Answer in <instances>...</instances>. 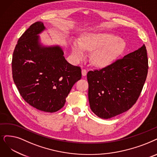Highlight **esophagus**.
Returning <instances> with one entry per match:
<instances>
[{
    "mask_svg": "<svg viewBox=\"0 0 157 157\" xmlns=\"http://www.w3.org/2000/svg\"><path fill=\"white\" fill-rule=\"evenodd\" d=\"M86 74H87L86 70H85V69H82V76L83 77L86 76Z\"/></svg>",
    "mask_w": 157,
    "mask_h": 157,
    "instance_id": "34e87169",
    "label": "esophagus"
}]
</instances>
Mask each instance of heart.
Segmentation results:
<instances>
[{
    "label": "heart",
    "instance_id": "1",
    "mask_svg": "<svg viewBox=\"0 0 157 157\" xmlns=\"http://www.w3.org/2000/svg\"><path fill=\"white\" fill-rule=\"evenodd\" d=\"M126 48V42L110 33L84 34L78 43L74 41L71 49L74 57L79 60L85 55V51H94L91 56L92 63L98 67H105L113 61Z\"/></svg>",
    "mask_w": 157,
    "mask_h": 157
}]
</instances>
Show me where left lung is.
I'll return each instance as SVG.
<instances>
[{
    "label": "left lung",
    "instance_id": "8db88e82",
    "mask_svg": "<svg viewBox=\"0 0 157 157\" xmlns=\"http://www.w3.org/2000/svg\"><path fill=\"white\" fill-rule=\"evenodd\" d=\"M148 70L145 45L101 70L87 74L91 111L108 119L129 110L139 98Z\"/></svg>",
    "mask_w": 157,
    "mask_h": 157
}]
</instances>
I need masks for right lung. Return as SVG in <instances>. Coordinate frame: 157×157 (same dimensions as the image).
<instances>
[{"label":"right lung","mask_w":157,"mask_h":157,"mask_svg":"<svg viewBox=\"0 0 157 157\" xmlns=\"http://www.w3.org/2000/svg\"><path fill=\"white\" fill-rule=\"evenodd\" d=\"M42 22L31 25L18 39L12 58V75L23 99L42 111L53 113L65 104L81 69L70 64L59 46H44L39 34Z\"/></svg>","instance_id":"1"}]
</instances>
